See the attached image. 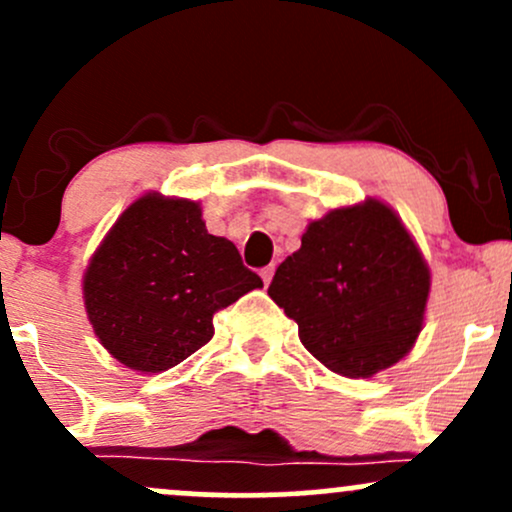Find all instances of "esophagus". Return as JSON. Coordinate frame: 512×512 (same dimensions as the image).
<instances>
[{
    "label": "esophagus",
    "instance_id": "obj_1",
    "mask_svg": "<svg viewBox=\"0 0 512 512\" xmlns=\"http://www.w3.org/2000/svg\"><path fill=\"white\" fill-rule=\"evenodd\" d=\"M260 276H262L264 286H269V281H272V276H274V264H269V267H264L262 272H260Z\"/></svg>",
    "mask_w": 512,
    "mask_h": 512
}]
</instances>
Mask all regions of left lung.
<instances>
[{
    "mask_svg": "<svg viewBox=\"0 0 512 512\" xmlns=\"http://www.w3.org/2000/svg\"><path fill=\"white\" fill-rule=\"evenodd\" d=\"M428 289L431 272L404 223L368 199L310 223L267 293L322 366L370 378L414 346Z\"/></svg>",
    "mask_w": 512,
    "mask_h": 512,
    "instance_id": "left-lung-1",
    "label": "left lung"
}]
</instances>
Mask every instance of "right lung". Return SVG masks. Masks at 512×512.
<instances>
[{"mask_svg": "<svg viewBox=\"0 0 512 512\" xmlns=\"http://www.w3.org/2000/svg\"><path fill=\"white\" fill-rule=\"evenodd\" d=\"M262 279L231 240L211 236L190 199L144 195L91 257L84 301L105 349L127 368L161 373L214 337V315Z\"/></svg>", "mask_w": 512, "mask_h": 512, "instance_id": "add662e5", "label": "right lung"}]
</instances>
